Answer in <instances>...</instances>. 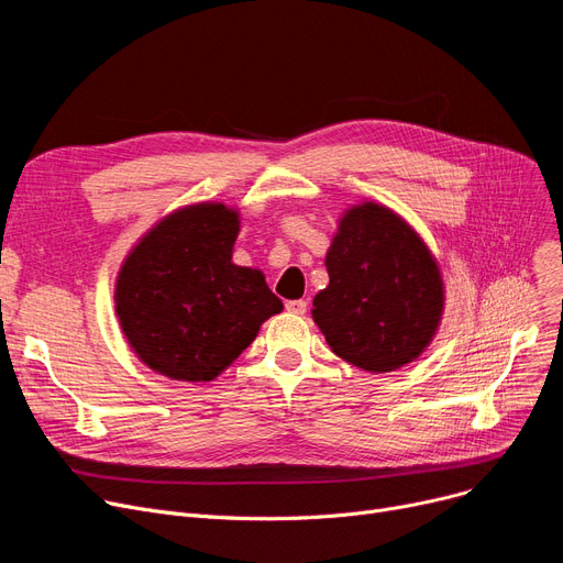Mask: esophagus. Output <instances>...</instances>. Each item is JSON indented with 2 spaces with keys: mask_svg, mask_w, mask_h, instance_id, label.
<instances>
[{
  "mask_svg": "<svg viewBox=\"0 0 563 563\" xmlns=\"http://www.w3.org/2000/svg\"><path fill=\"white\" fill-rule=\"evenodd\" d=\"M285 310H287V312H291V314H306V310H308V301H303V299L287 301V303H285Z\"/></svg>",
  "mask_w": 563,
  "mask_h": 563,
  "instance_id": "esophagus-1",
  "label": "esophagus"
}]
</instances>
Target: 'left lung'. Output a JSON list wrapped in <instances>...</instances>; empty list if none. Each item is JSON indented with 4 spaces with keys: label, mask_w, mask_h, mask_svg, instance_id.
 Instances as JSON below:
<instances>
[{
    "label": "left lung",
    "mask_w": 563,
    "mask_h": 563,
    "mask_svg": "<svg viewBox=\"0 0 563 563\" xmlns=\"http://www.w3.org/2000/svg\"><path fill=\"white\" fill-rule=\"evenodd\" d=\"M312 319L331 351L369 374L418 361L445 312V280L420 232L388 205L346 207L327 251Z\"/></svg>",
    "instance_id": "1"
}]
</instances>
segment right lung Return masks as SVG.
Segmentation results:
<instances>
[{"label": "right lung", "mask_w": 563, "mask_h": 563, "mask_svg": "<svg viewBox=\"0 0 563 563\" xmlns=\"http://www.w3.org/2000/svg\"><path fill=\"white\" fill-rule=\"evenodd\" d=\"M240 228L236 207L191 202L153 223L128 251L113 303L145 367L170 380H214L283 310L260 269L232 262Z\"/></svg>", "instance_id": "obj_1"}]
</instances>
